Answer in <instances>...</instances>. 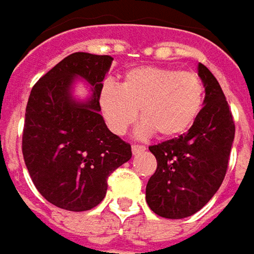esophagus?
I'll return each instance as SVG.
<instances>
[{
	"instance_id": "34e87169",
	"label": "esophagus",
	"mask_w": 254,
	"mask_h": 254,
	"mask_svg": "<svg viewBox=\"0 0 254 254\" xmlns=\"http://www.w3.org/2000/svg\"><path fill=\"white\" fill-rule=\"evenodd\" d=\"M146 150V147L143 146V144H133L131 146V152H133V155H137V153H142Z\"/></svg>"
}]
</instances>
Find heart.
Masks as SVG:
<instances>
[{"mask_svg":"<svg viewBox=\"0 0 254 254\" xmlns=\"http://www.w3.org/2000/svg\"><path fill=\"white\" fill-rule=\"evenodd\" d=\"M99 105L115 134H124L140 110V136L158 133L161 139H174L197 121L205 105V83L193 71L142 65L126 73L121 87L105 81Z\"/></svg>","mask_w":254,"mask_h":254,"instance_id":"b5f03b06","label":"heart"}]
</instances>
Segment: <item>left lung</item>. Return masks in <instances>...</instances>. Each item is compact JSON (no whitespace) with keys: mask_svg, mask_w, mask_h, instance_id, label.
Wrapping results in <instances>:
<instances>
[{"mask_svg":"<svg viewBox=\"0 0 254 254\" xmlns=\"http://www.w3.org/2000/svg\"><path fill=\"white\" fill-rule=\"evenodd\" d=\"M205 83V107L183 136L149 146L158 167L146 186V202L159 216L187 218L206 205L227 174L236 126L225 95L199 63Z\"/></svg>","mask_w":254,"mask_h":254,"instance_id":"1","label":"left lung"}]
</instances>
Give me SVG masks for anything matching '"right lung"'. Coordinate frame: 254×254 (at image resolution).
<instances>
[{"instance_id": "right-lung-1", "label": "right lung", "mask_w": 254, "mask_h": 254, "mask_svg": "<svg viewBox=\"0 0 254 254\" xmlns=\"http://www.w3.org/2000/svg\"><path fill=\"white\" fill-rule=\"evenodd\" d=\"M112 57L74 52L33 86L23 128V158L38 191L55 206L83 212L107 194V180L131 158V146L111 133L101 115L99 92ZM76 78L92 95L72 96Z\"/></svg>"}]
</instances>
